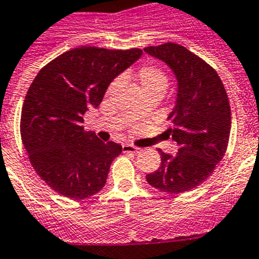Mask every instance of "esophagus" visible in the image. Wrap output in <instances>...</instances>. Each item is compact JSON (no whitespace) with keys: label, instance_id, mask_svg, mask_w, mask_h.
Segmentation results:
<instances>
[{"label":"esophagus","instance_id":"esophagus-1","mask_svg":"<svg viewBox=\"0 0 259 259\" xmlns=\"http://www.w3.org/2000/svg\"><path fill=\"white\" fill-rule=\"evenodd\" d=\"M122 151L123 152H130V154H138L141 151V148L136 147V146L132 145H123L122 146Z\"/></svg>","mask_w":259,"mask_h":259}]
</instances>
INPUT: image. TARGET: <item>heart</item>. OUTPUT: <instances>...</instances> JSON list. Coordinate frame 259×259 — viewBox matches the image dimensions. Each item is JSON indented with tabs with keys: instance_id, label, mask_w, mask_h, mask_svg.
Here are the masks:
<instances>
[{
	"instance_id": "1",
	"label": "heart",
	"mask_w": 259,
	"mask_h": 259,
	"mask_svg": "<svg viewBox=\"0 0 259 259\" xmlns=\"http://www.w3.org/2000/svg\"><path fill=\"white\" fill-rule=\"evenodd\" d=\"M137 78H138L139 86H141V90H142L143 94L148 91L164 92L168 86L167 75H165V73H164L161 69H159V67L156 66H148L147 65V66L141 67L138 74H137ZM117 83H118V79H116L112 83L111 86H109V89H108V92H111ZM137 114H138L137 111L132 112L133 117L137 116Z\"/></svg>"
}]
</instances>
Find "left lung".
<instances>
[{
  "label": "left lung",
  "mask_w": 259,
  "mask_h": 259,
  "mask_svg": "<svg viewBox=\"0 0 259 259\" xmlns=\"http://www.w3.org/2000/svg\"><path fill=\"white\" fill-rule=\"evenodd\" d=\"M145 52L165 62L176 76V104L165 136L179 145L175 156L159 150L160 167L146 180L160 192L181 194L204 183L226 154L231 133L228 96L217 71L185 47L165 42Z\"/></svg>",
  "instance_id": "left-lung-1"
}]
</instances>
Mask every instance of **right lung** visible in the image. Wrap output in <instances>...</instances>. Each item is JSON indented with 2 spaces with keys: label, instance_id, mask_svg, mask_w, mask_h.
Returning <instances> with one entry per match:
<instances>
[{
  "label": "right lung",
  "instance_id": "1",
  "mask_svg": "<svg viewBox=\"0 0 259 259\" xmlns=\"http://www.w3.org/2000/svg\"><path fill=\"white\" fill-rule=\"evenodd\" d=\"M141 56L138 48L80 47L52 60L31 83L22 108V142L35 172L58 194L84 199L104 188L122 147L84 132L83 116Z\"/></svg>",
  "mask_w": 259,
  "mask_h": 259
}]
</instances>
